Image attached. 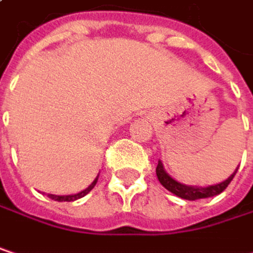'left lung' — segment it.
Segmentation results:
<instances>
[{
	"label": "left lung",
	"mask_w": 253,
	"mask_h": 253,
	"mask_svg": "<svg viewBox=\"0 0 253 253\" xmlns=\"http://www.w3.org/2000/svg\"><path fill=\"white\" fill-rule=\"evenodd\" d=\"M236 173H237V169L231 176L228 177L227 180H224V181H221L218 184L207 186V187H198V186H186V184H181V183L176 181L173 177H170L166 173L161 161H158V166H157V177H158L160 183L167 190L174 193L176 196L181 198V199H187V201H196V199H204V198H211V196L220 195L230 184V181L233 180Z\"/></svg>",
	"instance_id": "left-lung-1"
}]
</instances>
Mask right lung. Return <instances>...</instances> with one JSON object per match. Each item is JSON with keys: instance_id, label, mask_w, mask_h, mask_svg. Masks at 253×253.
<instances>
[{"instance_id": "1", "label": "right lung", "mask_w": 253, "mask_h": 253, "mask_svg": "<svg viewBox=\"0 0 253 253\" xmlns=\"http://www.w3.org/2000/svg\"><path fill=\"white\" fill-rule=\"evenodd\" d=\"M96 181H98V177L84 189V190H82V192H79L76 195H66V196H58V195H48L51 199H54V201H58V202H72V201H76V199H80V198H83L84 195H87L92 189H93V186L96 184Z\"/></svg>"}]
</instances>
